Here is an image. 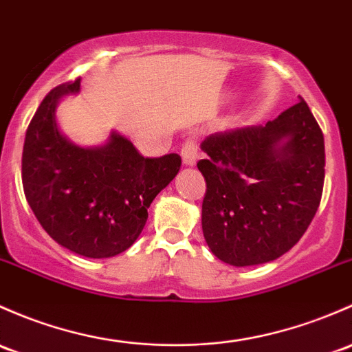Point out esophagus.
Returning <instances> with one entry per match:
<instances>
[{
    "label": "esophagus",
    "instance_id": "1",
    "mask_svg": "<svg viewBox=\"0 0 352 352\" xmlns=\"http://www.w3.org/2000/svg\"><path fill=\"white\" fill-rule=\"evenodd\" d=\"M182 160L187 166H194L197 162V145L194 140H187L182 145Z\"/></svg>",
    "mask_w": 352,
    "mask_h": 352
}]
</instances>
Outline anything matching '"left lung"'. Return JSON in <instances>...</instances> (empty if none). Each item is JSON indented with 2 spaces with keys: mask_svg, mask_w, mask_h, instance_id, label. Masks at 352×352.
<instances>
[{
  "mask_svg": "<svg viewBox=\"0 0 352 352\" xmlns=\"http://www.w3.org/2000/svg\"><path fill=\"white\" fill-rule=\"evenodd\" d=\"M202 231L232 266L268 263L298 243L324 187V135L300 98L265 126L214 133L201 143Z\"/></svg>",
  "mask_w": 352,
  "mask_h": 352,
  "instance_id": "obj_1",
  "label": "left lung"
}]
</instances>
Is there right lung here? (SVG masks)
<instances>
[{
    "label": "right lung",
    "mask_w": 352,
    "mask_h": 352,
    "mask_svg": "<svg viewBox=\"0 0 352 352\" xmlns=\"http://www.w3.org/2000/svg\"><path fill=\"white\" fill-rule=\"evenodd\" d=\"M80 91V77L52 89L30 121L21 157L25 197L42 228L65 250L111 258L142 234L148 207L179 173L177 153L145 158L111 131L101 146H80L60 131L58 102Z\"/></svg>",
    "instance_id": "obj_1"
}]
</instances>
